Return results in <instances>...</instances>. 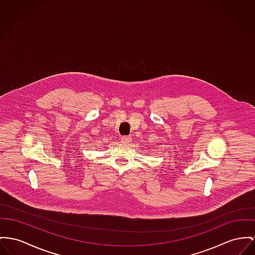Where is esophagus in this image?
Wrapping results in <instances>:
<instances>
[{
  "label": "esophagus",
  "instance_id": "esophagus-1",
  "mask_svg": "<svg viewBox=\"0 0 255 255\" xmlns=\"http://www.w3.org/2000/svg\"><path fill=\"white\" fill-rule=\"evenodd\" d=\"M131 141V137L130 136H122L121 137V142L124 144H128Z\"/></svg>",
  "mask_w": 255,
  "mask_h": 255
}]
</instances>
